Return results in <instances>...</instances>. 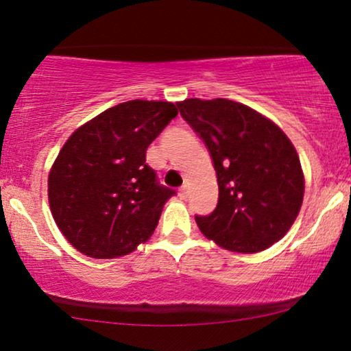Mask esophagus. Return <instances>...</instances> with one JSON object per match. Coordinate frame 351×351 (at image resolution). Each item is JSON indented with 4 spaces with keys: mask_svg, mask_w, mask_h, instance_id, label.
Listing matches in <instances>:
<instances>
[{
    "mask_svg": "<svg viewBox=\"0 0 351 351\" xmlns=\"http://www.w3.org/2000/svg\"><path fill=\"white\" fill-rule=\"evenodd\" d=\"M188 194H189V191H188V186H183V188L180 189V197L183 199V201H184V199H188Z\"/></svg>",
    "mask_w": 351,
    "mask_h": 351,
    "instance_id": "esophagus-1",
    "label": "esophagus"
}]
</instances>
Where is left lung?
<instances>
[{
  "label": "left lung",
  "instance_id": "1",
  "mask_svg": "<svg viewBox=\"0 0 351 351\" xmlns=\"http://www.w3.org/2000/svg\"><path fill=\"white\" fill-rule=\"evenodd\" d=\"M181 117L210 152L219 202L196 215L201 232L233 252H259L285 237L303 204L298 154L277 124L227 99L178 101Z\"/></svg>",
  "mask_w": 351,
  "mask_h": 351
}]
</instances>
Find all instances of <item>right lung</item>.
<instances>
[{
	"mask_svg": "<svg viewBox=\"0 0 351 351\" xmlns=\"http://www.w3.org/2000/svg\"><path fill=\"white\" fill-rule=\"evenodd\" d=\"M176 114L170 101L130 100L66 141L48 176V202L58 228L82 254L126 256L152 237L176 193L158 183L145 150Z\"/></svg>",
	"mask_w": 351,
	"mask_h": 351,
	"instance_id": "right-lung-1",
	"label": "right lung"
}]
</instances>
